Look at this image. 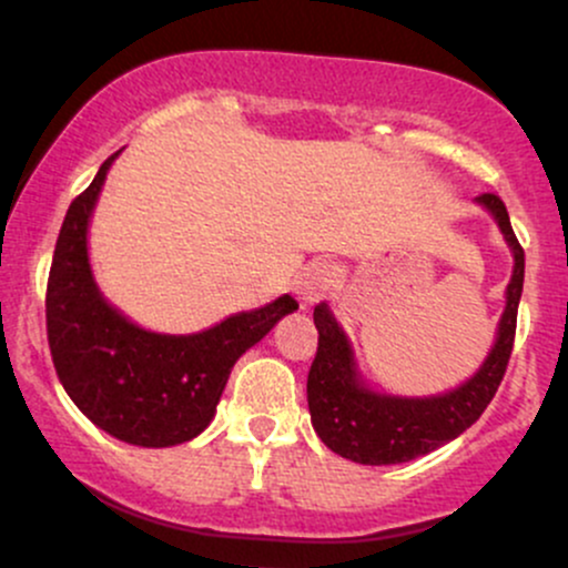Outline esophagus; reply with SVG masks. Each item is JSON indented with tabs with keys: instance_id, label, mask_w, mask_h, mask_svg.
Returning <instances> with one entry per match:
<instances>
[{
	"instance_id": "obj_1",
	"label": "esophagus",
	"mask_w": 568,
	"mask_h": 568,
	"mask_svg": "<svg viewBox=\"0 0 568 568\" xmlns=\"http://www.w3.org/2000/svg\"><path fill=\"white\" fill-rule=\"evenodd\" d=\"M334 266L325 264V262H315L310 266H304V272L298 275V298H302V306H312L315 302H321L325 293L331 291L334 285Z\"/></svg>"
}]
</instances>
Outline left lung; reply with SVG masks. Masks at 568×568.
<instances>
[{
  "mask_svg": "<svg viewBox=\"0 0 568 568\" xmlns=\"http://www.w3.org/2000/svg\"><path fill=\"white\" fill-rule=\"evenodd\" d=\"M475 202L497 221L513 253V275L497 336L470 379L438 395H393L374 389L357 366L355 347L328 302L315 306V328L321 338L306 376V403L315 433L344 459L357 465H403L425 456L473 427L497 393L513 352L526 262L505 202L497 194H480Z\"/></svg>",
  "mask_w": 568,
  "mask_h": 568,
  "instance_id": "obj_1",
  "label": "left lung"
}]
</instances>
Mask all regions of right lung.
Here are the masks:
<instances>
[{
    "instance_id": "right-lung-1",
    "label": "right lung",
    "mask_w": 568,
    "mask_h": 568,
    "mask_svg": "<svg viewBox=\"0 0 568 568\" xmlns=\"http://www.w3.org/2000/svg\"><path fill=\"white\" fill-rule=\"evenodd\" d=\"M120 152L63 219L48 280V342L63 389L98 429L130 446L168 448L211 425L234 363L298 304L283 293L197 334H158L116 310L95 283L88 234Z\"/></svg>"
}]
</instances>
